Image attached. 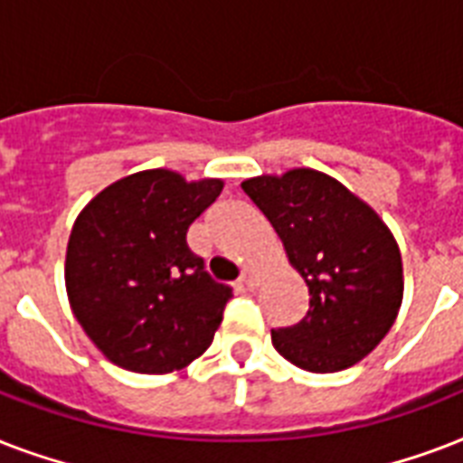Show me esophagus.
Masks as SVG:
<instances>
[{
  "mask_svg": "<svg viewBox=\"0 0 463 463\" xmlns=\"http://www.w3.org/2000/svg\"><path fill=\"white\" fill-rule=\"evenodd\" d=\"M240 286H245V288H257L260 286V274L254 271V269H245L242 276H240Z\"/></svg>",
  "mask_w": 463,
  "mask_h": 463,
  "instance_id": "1",
  "label": "esophagus"
}]
</instances>
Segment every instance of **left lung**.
Wrapping results in <instances>:
<instances>
[{
    "label": "left lung",
    "mask_w": 463,
    "mask_h": 463,
    "mask_svg": "<svg viewBox=\"0 0 463 463\" xmlns=\"http://www.w3.org/2000/svg\"><path fill=\"white\" fill-rule=\"evenodd\" d=\"M303 276V322L271 331L283 358L307 373H338L377 348L403 300L402 250L380 213L336 177L290 167L242 180Z\"/></svg>",
    "instance_id": "8db88e82"
}]
</instances>
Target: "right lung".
I'll list each match as a JSON object with an SVG mask.
<instances>
[{"label": "right lung", "instance_id": "1", "mask_svg": "<svg viewBox=\"0 0 463 463\" xmlns=\"http://www.w3.org/2000/svg\"><path fill=\"white\" fill-rule=\"evenodd\" d=\"M223 184L141 170L108 184L76 216L64 260L69 305L122 370L175 373L213 341L231 288L211 281L187 231Z\"/></svg>", "mask_w": 463, "mask_h": 463}]
</instances>
